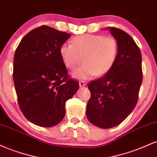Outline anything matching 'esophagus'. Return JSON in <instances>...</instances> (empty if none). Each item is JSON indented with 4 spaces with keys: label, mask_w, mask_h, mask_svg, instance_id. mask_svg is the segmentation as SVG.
Segmentation results:
<instances>
[{
    "label": "esophagus",
    "mask_w": 157,
    "mask_h": 157,
    "mask_svg": "<svg viewBox=\"0 0 157 157\" xmlns=\"http://www.w3.org/2000/svg\"><path fill=\"white\" fill-rule=\"evenodd\" d=\"M79 85H80V87H83V86H85L86 85V82H85V81H80Z\"/></svg>",
    "instance_id": "1"
}]
</instances>
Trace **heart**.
I'll return each instance as SVG.
<instances>
[{"mask_svg":"<svg viewBox=\"0 0 157 157\" xmlns=\"http://www.w3.org/2000/svg\"><path fill=\"white\" fill-rule=\"evenodd\" d=\"M72 44H63L60 47L63 63L69 69H74L83 60L80 68L71 72V77L86 80L94 75L103 76L116 62L119 51L118 41L112 36L83 35L75 37Z\"/></svg>","mask_w":157,"mask_h":157,"instance_id":"1","label":"heart"}]
</instances>
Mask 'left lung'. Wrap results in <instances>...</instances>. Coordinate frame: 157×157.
Instances as JSON below:
<instances>
[{
	"instance_id": "8db88e82",
	"label": "left lung",
	"mask_w": 157,
	"mask_h": 157,
	"mask_svg": "<svg viewBox=\"0 0 157 157\" xmlns=\"http://www.w3.org/2000/svg\"><path fill=\"white\" fill-rule=\"evenodd\" d=\"M107 29L118 41L117 57L105 76L89 84L91 98L86 107L88 120L101 128L115 127L130 114L142 82V55L134 39L120 29Z\"/></svg>"
}]
</instances>
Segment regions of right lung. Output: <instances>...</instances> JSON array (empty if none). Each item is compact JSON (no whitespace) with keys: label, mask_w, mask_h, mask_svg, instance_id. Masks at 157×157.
<instances>
[{"label":"right lung","mask_w":157,"mask_h":157,"mask_svg":"<svg viewBox=\"0 0 157 157\" xmlns=\"http://www.w3.org/2000/svg\"><path fill=\"white\" fill-rule=\"evenodd\" d=\"M71 35L42 26L21 40L14 56L13 80L19 107L29 121L55 126L66 113V102L79 89L68 78L60 47Z\"/></svg>","instance_id":"add662e5"}]
</instances>
